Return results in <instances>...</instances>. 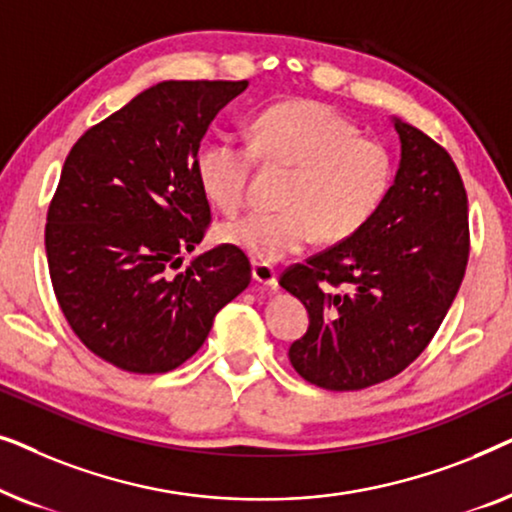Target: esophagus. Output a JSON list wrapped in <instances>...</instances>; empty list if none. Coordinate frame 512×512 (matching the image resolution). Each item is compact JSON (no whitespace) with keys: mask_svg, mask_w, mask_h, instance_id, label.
<instances>
[{"mask_svg":"<svg viewBox=\"0 0 512 512\" xmlns=\"http://www.w3.org/2000/svg\"><path fill=\"white\" fill-rule=\"evenodd\" d=\"M251 275L261 286H268V289H277V270L268 263H254L251 265Z\"/></svg>","mask_w":512,"mask_h":512,"instance_id":"esophagus-1","label":"esophagus"}]
</instances>
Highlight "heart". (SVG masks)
Listing matches in <instances>:
<instances>
[{
  "label": "heart",
  "mask_w": 512,
  "mask_h": 512,
  "mask_svg": "<svg viewBox=\"0 0 512 512\" xmlns=\"http://www.w3.org/2000/svg\"><path fill=\"white\" fill-rule=\"evenodd\" d=\"M256 156L291 167L284 212H249L221 223L216 237L256 263H277L317 240L359 233L387 198L394 163L387 146L359 137L354 123L319 102L291 100L265 109L254 144L216 139L200 151L198 179L207 200L235 214L247 200Z\"/></svg>",
  "instance_id": "b5f03b06"
}]
</instances>
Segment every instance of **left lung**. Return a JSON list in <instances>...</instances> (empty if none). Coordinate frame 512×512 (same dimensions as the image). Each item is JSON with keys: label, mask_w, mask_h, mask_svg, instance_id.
<instances>
[{"label": "left lung", "mask_w": 512, "mask_h": 512, "mask_svg": "<svg viewBox=\"0 0 512 512\" xmlns=\"http://www.w3.org/2000/svg\"><path fill=\"white\" fill-rule=\"evenodd\" d=\"M391 123L401 160L382 207L349 240L279 277L310 314L291 366L328 391L373 387L408 368L466 272L468 200L457 165L422 130Z\"/></svg>", "instance_id": "obj_1"}]
</instances>
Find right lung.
<instances>
[{"mask_svg":"<svg viewBox=\"0 0 512 512\" xmlns=\"http://www.w3.org/2000/svg\"><path fill=\"white\" fill-rule=\"evenodd\" d=\"M249 81H160L72 146L48 209L53 291L90 352L128 373H167L198 352L216 312L251 282L228 244L195 256L209 202L198 151Z\"/></svg>","mask_w":512,"mask_h":512,"instance_id":"obj_1","label":"right lung"}]
</instances>
